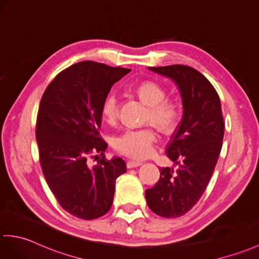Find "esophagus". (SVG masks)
I'll list each match as a JSON object with an SVG mask.
<instances>
[{
	"label": "esophagus",
	"mask_w": 259,
	"mask_h": 259,
	"mask_svg": "<svg viewBox=\"0 0 259 259\" xmlns=\"http://www.w3.org/2000/svg\"><path fill=\"white\" fill-rule=\"evenodd\" d=\"M141 164H142V162H140V161H128L127 162V167H128V169H132V167L140 166Z\"/></svg>",
	"instance_id": "1"
}]
</instances>
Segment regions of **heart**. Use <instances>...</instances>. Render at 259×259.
<instances>
[{"label": "heart", "instance_id": "1", "mask_svg": "<svg viewBox=\"0 0 259 259\" xmlns=\"http://www.w3.org/2000/svg\"><path fill=\"white\" fill-rule=\"evenodd\" d=\"M136 94L148 106L146 121L152 122L164 134H172L181 121L182 110L177 101L166 99V90L155 81H143L136 88ZM101 116L107 122H113L118 116V98L109 93L101 104ZM157 134L151 127L127 129L116 136L112 146L120 154L132 159H144L153 151Z\"/></svg>", "mask_w": 259, "mask_h": 259}]
</instances>
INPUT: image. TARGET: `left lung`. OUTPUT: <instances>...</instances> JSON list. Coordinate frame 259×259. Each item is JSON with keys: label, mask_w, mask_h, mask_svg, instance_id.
<instances>
[{"label": "left lung", "mask_w": 259, "mask_h": 259, "mask_svg": "<svg viewBox=\"0 0 259 259\" xmlns=\"http://www.w3.org/2000/svg\"><path fill=\"white\" fill-rule=\"evenodd\" d=\"M177 83L183 117L166 147L179 169L161 167L160 179L146 190L148 206L162 218H180L200 200L212 178L223 144L221 100L207 78L185 65L149 67Z\"/></svg>", "instance_id": "1"}]
</instances>
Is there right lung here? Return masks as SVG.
<instances>
[{
  "mask_svg": "<svg viewBox=\"0 0 259 259\" xmlns=\"http://www.w3.org/2000/svg\"><path fill=\"white\" fill-rule=\"evenodd\" d=\"M130 69L80 62L61 71L40 99L36 141L46 182L65 211L95 220L109 211L115 184L125 172L121 158L107 160L102 139L101 104L113 83ZM99 153L94 167L88 159Z\"/></svg>",
  "mask_w": 259,
  "mask_h": 259,
  "instance_id": "1",
  "label": "right lung"
}]
</instances>
